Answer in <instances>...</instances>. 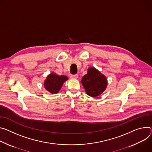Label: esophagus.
Returning <instances> with one entry per match:
<instances>
[{"label": "esophagus", "mask_w": 152, "mask_h": 152, "mask_svg": "<svg viewBox=\"0 0 152 152\" xmlns=\"http://www.w3.org/2000/svg\"><path fill=\"white\" fill-rule=\"evenodd\" d=\"M72 79H76L78 78V75H72L70 77Z\"/></svg>", "instance_id": "esophagus-1"}]
</instances>
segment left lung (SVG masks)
<instances>
[{"instance_id": "1", "label": "left lung", "mask_w": 152, "mask_h": 152, "mask_svg": "<svg viewBox=\"0 0 152 152\" xmlns=\"http://www.w3.org/2000/svg\"><path fill=\"white\" fill-rule=\"evenodd\" d=\"M81 83L86 93L91 97H97L107 87V79L98 70L93 66L89 67L87 73L82 78Z\"/></svg>"}]
</instances>
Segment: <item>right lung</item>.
Masks as SVG:
<instances>
[{"label":"right lung","mask_w":152,"mask_h":152,"mask_svg":"<svg viewBox=\"0 0 152 152\" xmlns=\"http://www.w3.org/2000/svg\"><path fill=\"white\" fill-rule=\"evenodd\" d=\"M68 78L64 75L59 76L54 73L48 75L44 80L45 88L51 94L58 93L61 89L63 84Z\"/></svg>","instance_id":"right-lung-1"}]
</instances>
